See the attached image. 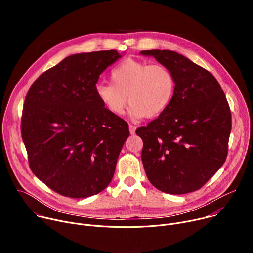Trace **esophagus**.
I'll use <instances>...</instances> for the list:
<instances>
[{"label": "esophagus", "mask_w": 253, "mask_h": 253, "mask_svg": "<svg viewBox=\"0 0 253 253\" xmlns=\"http://www.w3.org/2000/svg\"><path fill=\"white\" fill-rule=\"evenodd\" d=\"M129 131H130V134H135V131H136V126L134 125H129Z\"/></svg>", "instance_id": "1"}]
</instances>
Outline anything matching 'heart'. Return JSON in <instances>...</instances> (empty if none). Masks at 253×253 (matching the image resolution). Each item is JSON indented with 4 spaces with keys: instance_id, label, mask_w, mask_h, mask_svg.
<instances>
[{
    "instance_id": "obj_1",
    "label": "heart",
    "mask_w": 253,
    "mask_h": 253,
    "mask_svg": "<svg viewBox=\"0 0 253 253\" xmlns=\"http://www.w3.org/2000/svg\"><path fill=\"white\" fill-rule=\"evenodd\" d=\"M110 79L111 84H98L95 92L114 116L125 113L129 100L132 119L157 117L168 109L175 95V76L162 64L126 59L112 69Z\"/></svg>"
}]
</instances>
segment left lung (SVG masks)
Listing matches in <instances>:
<instances>
[{
	"instance_id": "1",
	"label": "left lung",
	"mask_w": 253,
	"mask_h": 253,
	"mask_svg": "<svg viewBox=\"0 0 253 253\" xmlns=\"http://www.w3.org/2000/svg\"><path fill=\"white\" fill-rule=\"evenodd\" d=\"M175 76L174 98L136 134L150 183L169 194L200 189L226 160L231 112L218 81L201 66L170 50H146Z\"/></svg>"
}]
</instances>
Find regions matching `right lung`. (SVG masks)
<instances>
[{"label": "right lung", "mask_w": 253, "mask_h": 253, "mask_svg": "<svg viewBox=\"0 0 253 253\" xmlns=\"http://www.w3.org/2000/svg\"><path fill=\"white\" fill-rule=\"evenodd\" d=\"M120 57L116 50L71 55L41 74L26 95L21 133L29 166L58 194L85 198L111 182L129 127L105 109L95 89Z\"/></svg>", "instance_id": "obj_1"}]
</instances>
